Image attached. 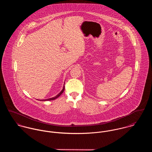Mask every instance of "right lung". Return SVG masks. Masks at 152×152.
Wrapping results in <instances>:
<instances>
[{"label":"right lung","instance_id":"1","mask_svg":"<svg viewBox=\"0 0 152 152\" xmlns=\"http://www.w3.org/2000/svg\"><path fill=\"white\" fill-rule=\"evenodd\" d=\"M64 89H65V87H64H64H63V89H62V91L58 94V95H57L56 96H54V97H53V98H48V99H41V100H40V101H51V100H54L55 99H56V98H57L58 97H59L62 94H63V92H64Z\"/></svg>","mask_w":152,"mask_h":152}]
</instances>
